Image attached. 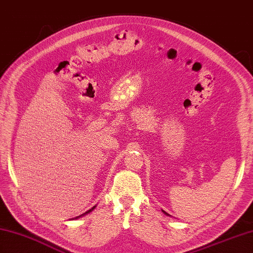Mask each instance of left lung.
<instances>
[{
  "instance_id": "obj_1",
  "label": "left lung",
  "mask_w": 253,
  "mask_h": 253,
  "mask_svg": "<svg viewBox=\"0 0 253 253\" xmlns=\"http://www.w3.org/2000/svg\"><path fill=\"white\" fill-rule=\"evenodd\" d=\"M164 211V212H165V213H166V215H167V216H170V215H169V213H168V212H166V211Z\"/></svg>"
}]
</instances>
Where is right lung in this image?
I'll return each instance as SVG.
<instances>
[{
    "mask_svg": "<svg viewBox=\"0 0 253 253\" xmlns=\"http://www.w3.org/2000/svg\"><path fill=\"white\" fill-rule=\"evenodd\" d=\"M94 207H95V206H94ZM94 207H93V209H92V210H94ZM92 210H88V211H87L86 212H84V213H87V212H89V211H92ZM84 213H82V215H81V216H83V215H84ZM81 216H79V217H81ZM77 218H78V217H77Z\"/></svg>",
    "mask_w": 253,
    "mask_h": 253,
    "instance_id": "right-lung-1",
    "label": "right lung"
}]
</instances>
